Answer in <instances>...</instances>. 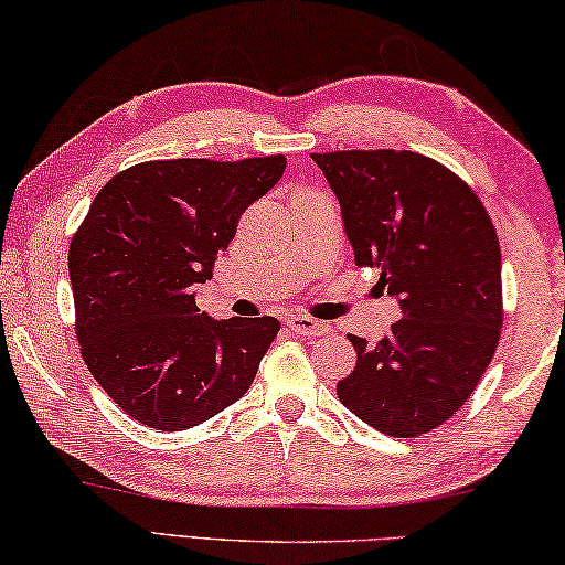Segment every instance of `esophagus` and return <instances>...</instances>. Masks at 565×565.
Here are the masks:
<instances>
[{"mask_svg":"<svg viewBox=\"0 0 565 565\" xmlns=\"http://www.w3.org/2000/svg\"><path fill=\"white\" fill-rule=\"evenodd\" d=\"M285 322H288V328L295 332V335H322V332H328L326 322L312 320L308 316H290Z\"/></svg>","mask_w":565,"mask_h":565,"instance_id":"esophagus-1","label":"esophagus"}]
</instances>
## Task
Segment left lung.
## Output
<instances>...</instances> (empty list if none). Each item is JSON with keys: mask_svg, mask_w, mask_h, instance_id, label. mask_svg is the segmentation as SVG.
I'll use <instances>...</instances> for the list:
<instances>
[{"mask_svg": "<svg viewBox=\"0 0 565 565\" xmlns=\"http://www.w3.org/2000/svg\"><path fill=\"white\" fill-rule=\"evenodd\" d=\"M343 210L358 267H377L401 320L377 343L348 335L350 413L393 438L446 423L483 377L503 326L501 245L456 172L408 150L312 154Z\"/></svg>", "mask_w": 565, "mask_h": 565, "instance_id": "1", "label": "left lung"}]
</instances>
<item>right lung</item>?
<instances>
[{
    "label": "right lung",
    "instance_id": "1",
    "mask_svg": "<svg viewBox=\"0 0 565 565\" xmlns=\"http://www.w3.org/2000/svg\"><path fill=\"white\" fill-rule=\"evenodd\" d=\"M285 164L282 154L142 162L92 200L70 243L74 328L89 373L129 418L188 430L253 385L280 322L212 320L192 288Z\"/></svg>",
    "mask_w": 565,
    "mask_h": 565
}]
</instances>
